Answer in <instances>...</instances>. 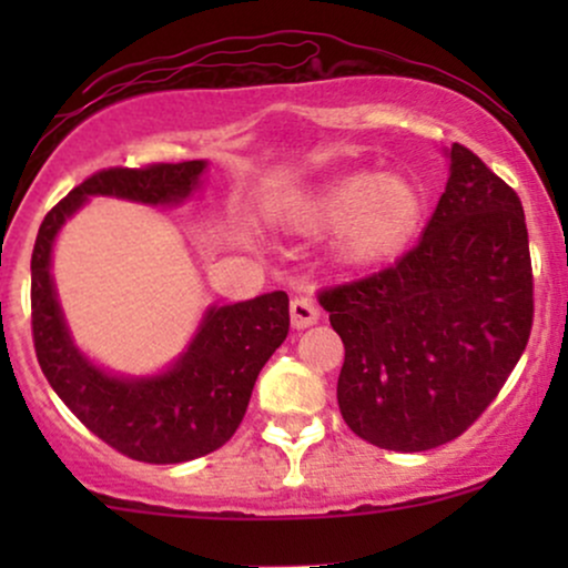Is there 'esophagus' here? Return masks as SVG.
Instances as JSON below:
<instances>
[{
    "instance_id": "esophagus-1",
    "label": "esophagus",
    "mask_w": 568,
    "mask_h": 568,
    "mask_svg": "<svg viewBox=\"0 0 568 568\" xmlns=\"http://www.w3.org/2000/svg\"><path fill=\"white\" fill-rule=\"evenodd\" d=\"M321 321V310H317L315 302H312V296H296L291 298V325L296 331L302 328H310V325H315Z\"/></svg>"
}]
</instances>
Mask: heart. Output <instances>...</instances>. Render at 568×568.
<instances>
[{
    "instance_id": "heart-1",
    "label": "heart",
    "mask_w": 568,
    "mask_h": 568,
    "mask_svg": "<svg viewBox=\"0 0 568 568\" xmlns=\"http://www.w3.org/2000/svg\"><path fill=\"white\" fill-rule=\"evenodd\" d=\"M422 192L403 173H349L302 202L304 230H338L336 253L349 266L393 258L422 219Z\"/></svg>"
}]
</instances>
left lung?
<instances>
[{"label": "left lung", "mask_w": 568, "mask_h": 568, "mask_svg": "<svg viewBox=\"0 0 568 568\" xmlns=\"http://www.w3.org/2000/svg\"><path fill=\"white\" fill-rule=\"evenodd\" d=\"M425 234L387 270L317 293L344 342L338 408L363 440L427 452L491 406L534 321L520 197L454 143Z\"/></svg>", "instance_id": "1"}]
</instances>
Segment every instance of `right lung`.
<instances>
[{
    "label": "right lung",
    "mask_w": 568,
    "mask_h": 568,
    "mask_svg": "<svg viewBox=\"0 0 568 568\" xmlns=\"http://www.w3.org/2000/svg\"><path fill=\"white\" fill-rule=\"evenodd\" d=\"M202 160L106 168L74 186L39 226L31 253V334L42 374L90 433L130 459L179 465L232 438L243 422L258 371L288 336V293L211 306L197 336L165 374L146 379L112 376L71 342L58 306L50 256L63 221L90 194L175 205L200 186Z\"/></svg>",
    "instance_id": "right-lung-1"
}]
</instances>
